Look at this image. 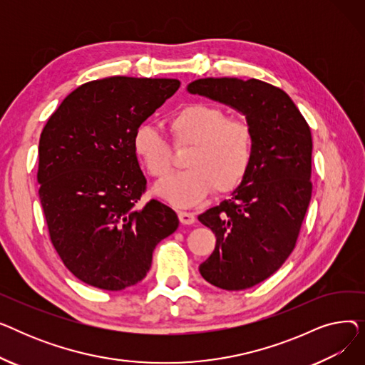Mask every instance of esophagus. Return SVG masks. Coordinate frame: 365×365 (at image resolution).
I'll return each instance as SVG.
<instances>
[{
  "instance_id": "34e87169",
  "label": "esophagus",
  "mask_w": 365,
  "mask_h": 365,
  "mask_svg": "<svg viewBox=\"0 0 365 365\" xmlns=\"http://www.w3.org/2000/svg\"><path fill=\"white\" fill-rule=\"evenodd\" d=\"M179 220L182 225H192L195 223V215L189 212H179Z\"/></svg>"
}]
</instances>
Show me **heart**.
Returning <instances> with one entry per match:
<instances>
[{
  "instance_id": "obj_1",
  "label": "heart",
  "mask_w": 365,
  "mask_h": 365,
  "mask_svg": "<svg viewBox=\"0 0 365 365\" xmlns=\"http://www.w3.org/2000/svg\"><path fill=\"white\" fill-rule=\"evenodd\" d=\"M178 148L190 146L185 167L155 186L153 192L175 207L201 202L212 192L229 194L245 179L253 160V136L242 121L229 120L212 105L190 103L168 120ZM133 153L153 179H164L171 168V149L152 127H139L133 136Z\"/></svg>"
}]
</instances>
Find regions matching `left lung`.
<instances>
[{
  "label": "left lung",
  "mask_w": 365,
  "mask_h": 365,
  "mask_svg": "<svg viewBox=\"0 0 365 365\" xmlns=\"http://www.w3.org/2000/svg\"><path fill=\"white\" fill-rule=\"evenodd\" d=\"M186 90L238 110L252 131L245 179L198 216L216 235L215 252L200 264L202 278L223 290L250 289L296 245L312 195L311 128L289 94L255 78H201Z\"/></svg>",
  "instance_id": "left-lung-1"
}]
</instances>
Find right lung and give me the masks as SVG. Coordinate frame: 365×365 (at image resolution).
<instances>
[{
    "label": "right lung",
    "mask_w": 365,
    "mask_h": 365,
    "mask_svg": "<svg viewBox=\"0 0 365 365\" xmlns=\"http://www.w3.org/2000/svg\"><path fill=\"white\" fill-rule=\"evenodd\" d=\"M180 83L110 78L68 94L43 128L38 148L40 201L50 240L83 282L118 292L142 281L157 244L179 226L157 200L138 208L146 179L133 136Z\"/></svg>",
    "instance_id": "obj_1"
}]
</instances>
